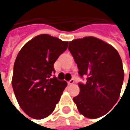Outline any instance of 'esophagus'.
Masks as SVG:
<instances>
[{
	"mask_svg": "<svg viewBox=\"0 0 130 130\" xmlns=\"http://www.w3.org/2000/svg\"><path fill=\"white\" fill-rule=\"evenodd\" d=\"M74 79H71V80H70L68 82V85H72V84H74Z\"/></svg>",
	"mask_w": 130,
	"mask_h": 130,
	"instance_id": "1",
	"label": "esophagus"
}]
</instances>
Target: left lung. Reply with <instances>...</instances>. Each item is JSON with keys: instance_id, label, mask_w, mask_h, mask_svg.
<instances>
[{"instance_id": "left-lung-1", "label": "left lung", "mask_w": 130, "mask_h": 130, "mask_svg": "<svg viewBox=\"0 0 130 130\" xmlns=\"http://www.w3.org/2000/svg\"><path fill=\"white\" fill-rule=\"evenodd\" d=\"M68 50L78 68V74L87 76L79 83L80 93L73 98L79 112L95 119L107 114L117 103L123 82L121 58L110 44L94 37L73 40Z\"/></svg>"}]
</instances>
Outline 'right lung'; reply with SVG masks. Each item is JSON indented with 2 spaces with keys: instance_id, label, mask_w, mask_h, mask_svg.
<instances>
[{
  "instance_id": "1",
  "label": "right lung",
  "mask_w": 130,
  "mask_h": 130,
  "mask_svg": "<svg viewBox=\"0 0 130 130\" xmlns=\"http://www.w3.org/2000/svg\"><path fill=\"white\" fill-rule=\"evenodd\" d=\"M68 42L40 35L27 42L15 59L12 86L21 108L34 119L48 117L54 111L67 86L55 76L53 65Z\"/></svg>"
}]
</instances>
